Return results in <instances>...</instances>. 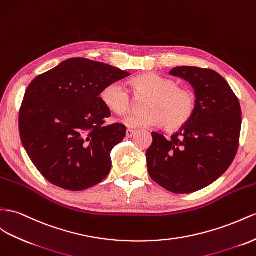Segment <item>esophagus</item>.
Returning <instances> with one entry per match:
<instances>
[{
	"label": "esophagus",
	"mask_w": 256,
	"mask_h": 256,
	"mask_svg": "<svg viewBox=\"0 0 256 256\" xmlns=\"http://www.w3.org/2000/svg\"><path fill=\"white\" fill-rule=\"evenodd\" d=\"M134 134H135V130H130V128L126 130V137H128V138H130V137H132Z\"/></svg>",
	"instance_id": "obj_1"
}]
</instances>
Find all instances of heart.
Returning <instances> with one entry per match:
<instances>
[{"mask_svg": "<svg viewBox=\"0 0 256 256\" xmlns=\"http://www.w3.org/2000/svg\"><path fill=\"white\" fill-rule=\"evenodd\" d=\"M130 90L137 96H147L142 104L145 111L130 114L122 122L130 128L160 126L168 130L182 128L196 110V95L192 90L180 88L172 78L154 72H145L130 81ZM100 100L116 114H126L132 108V96L121 82H111L100 93Z\"/></svg>", "mask_w": 256, "mask_h": 256, "instance_id": "1", "label": "heart"}]
</instances>
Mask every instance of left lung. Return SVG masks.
I'll list each match as a JSON object with an SVG mask.
<instances>
[{"label":"left lung","instance_id":"1","mask_svg":"<svg viewBox=\"0 0 256 256\" xmlns=\"http://www.w3.org/2000/svg\"><path fill=\"white\" fill-rule=\"evenodd\" d=\"M170 74L190 83L196 110L171 138L152 133L147 168L150 178L166 190L190 194L211 185L230 166L239 146L241 108L232 88L216 71L182 66Z\"/></svg>","mask_w":256,"mask_h":256}]
</instances>
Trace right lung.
Returning a JSON list of instances; mask_svg holds the SVG:
<instances>
[{
    "instance_id": "1",
    "label": "right lung",
    "mask_w": 256,
    "mask_h": 256,
    "mask_svg": "<svg viewBox=\"0 0 256 256\" xmlns=\"http://www.w3.org/2000/svg\"><path fill=\"white\" fill-rule=\"evenodd\" d=\"M130 76L114 66L70 58L30 83L19 112L22 146L38 171L71 192L107 178L110 152L126 137L121 123L104 126L102 88Z\"/></svg>"
}]
</instances>
